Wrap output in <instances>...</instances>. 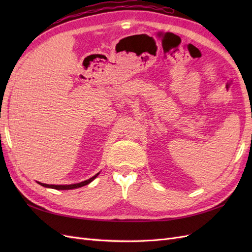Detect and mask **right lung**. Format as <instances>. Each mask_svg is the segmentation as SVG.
<instances>
[{
	"mask_svg": "<svg viewBox=\"0 0 252 252\" xmlns=\"http://www.w3.org/2000/svg\"><path fill=\"white\" fill-rule=\"evenodd\" d=\"M97 175H98V173H96L95 175H94L93 178H90L87 181L78 183V184H71V185H48V184H44V183H39V184L44 186V187H47V188H53V189H58V190H69V189L79 188V187H82V186H85V185L89 184V183L93 182L97 177Z\"/></svg>",
	"mask_w": 252,
	"mask_h": 252,
	"instance_id": "1",
	"label": "right lung"
}]
</instances>
